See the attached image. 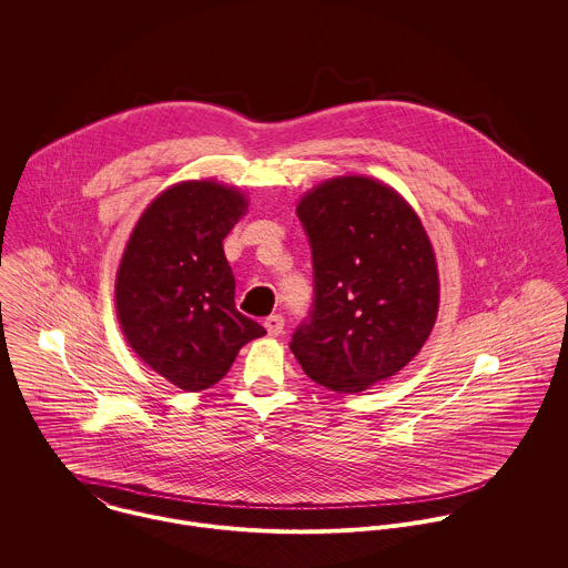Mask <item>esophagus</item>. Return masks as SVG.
Masks as SVG:
<instances>
[{
	"label": "esophagus",
	"mask_w": 568,
	"mask_h": 568,
	"mask_svg": "<svg viewBox=\"0 0 568 568\" xmlns=\"http://www.w3.org/2000/svg\"><path fill=\"white\" fill-rule=\"evenodd\" d=\"M264 327L271 336H280L284 332V317L282 315H268L264 320Z\"/></svg>",
	"instance_id": "esophagus-1"
}]
</instances>
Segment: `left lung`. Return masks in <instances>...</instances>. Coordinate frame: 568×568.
<instances>
[{
    "label": "left lung",
    "mask_w": 568,
    "mask_h": 568,
    "mask_svg": "<svg viewBox=\"0 0 568 568\" xmlns=\"http://www.w3.org/2000/svg\"><path fill=\"white\" fill-rule=\"evenodd\" d=\"M297 216L315 295L288 345L311 381L358 394L400 372L428 338L439 306L433 246L405 199L367 176L317 185Z\"/></svg>",
    "instance_id": "obj_1"
}]
</instances>
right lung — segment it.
I'll return each mask as SVG.
<instances>
[{
	"instance_id": "obj_1",
	"label": "right lung",
	"mask_w": 568,
	"mask_h": 568,
	"mask_svg": "<svg viewBox=\"0 0 568 568\" xmlns=\"http://www.w3.org/2000/svg\"><path fill=\"white\" fill-rule=\"evenodd\" d=\"M246 210L239 190L185 181L162 192L124 248L115 308L133 352L185 392L216 385L251 338L223 241Z\"/></svg>"
}]
</instances>
